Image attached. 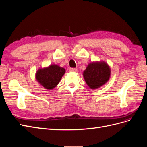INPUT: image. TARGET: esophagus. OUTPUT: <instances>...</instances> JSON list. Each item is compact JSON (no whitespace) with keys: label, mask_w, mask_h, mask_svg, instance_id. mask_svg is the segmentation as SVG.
<instances>
[{"label":"esophagus","mask_w":147,"mask_h":147,"mask_svg":"<svg viewBox=\"0 0 147 147\" xmlns=\"http://www.w3.org/2000/svg\"><path fill=\"white\" fill-rule=\"evenodd\" d=\"M70 72H76L77 71V69L76 68H70L69 69Z\"/></svg>","instance_id":"34e87169"}]
</instances>
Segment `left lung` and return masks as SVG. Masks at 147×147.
I'll return each instance as SVG.
<instances>
[{
  "label": "left lung",
  "instance_id": "1",
  "mask_svg": "<svg viewBox=\"0 0 147 147\" xmlns=\"http://www.w3.org/2000/svg\"><path fill=\"white\" fill-rule=\"evenodd\" d=\"M111 69L104 61H96L90 63L83 73L88 86L96 90L107 82L110 77Z\"/></svg>",
  "mask_w": 147,
  "mask_h": 147
}]
</instances>
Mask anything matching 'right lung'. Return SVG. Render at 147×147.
<instances>
[{
	"label": "right lung",
	"instance_id": "add662e5",
	"mask_svg": "<svg viewBox=\"0 0 147 147\" xmlns=\"http://www.w3.org/2000/svg\"><path fill=\"white\" fill-rule=\"evenodd\" d=\"M65 72L64 68L51 64L47 67L40 68L35 74V78L44 88L50 90L58 84Z\"/></svg>",
	"mask_w": 147,
	"mask_h": 147
}]
</instances>
